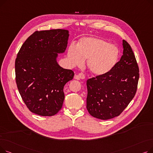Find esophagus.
I'll list each match as a JSON object with an SVG mask.
<instances>
[{
    "mask_svg": "<svg viewBox=\"0 0 153 153\" xmlns=\"http://www.w3.org/2000/svg\"><path fill=\"white\" fill-rule=\"evenodd\" d=\"M74 79L79 80V79H85V75L83 73H79L77 75L74 76Z\"/></svg>",
    "mask_w": 153,
    "mask_h": 153,
    "instance_id": "obj_1",
    "label": "esophagus"
}]
</instances>
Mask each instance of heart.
<instances>
[{
  "label": "heart",
  "instance_id": "b5f03b06",
  "mask_svg": "<svg viewBox=\"0 0 153 153\" xmlns=\"http://www.w3.org/2000/svg\"><path fill=\"white\" fill-rule=\"evenodd\" d=\"M68 58L72 66H81L84 60L91 73L96 76L107 74L116 65L119 58L118 48L106 40L97 37H84L77 45L72 43L68 50Z\"/></svg>",
  "mask_w": 153,
  "mask_h": 153
}]
</instances>
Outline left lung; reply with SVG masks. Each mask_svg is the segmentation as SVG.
I'll list each match as a JSON object with an SVG mask.
<instances>
[{"instance_id": "left-lung-1", "label": "left lung", "mask_w": 153, "mask_h": 153, "mask_svg": "<svg viewBox=\"0 0 153 153\" xmlns=\"http://www.w3.org/2000/svg\"><path fill=\"white\" fill-rule=\"evenodd\" d=\"M123 55L107 74L87 81V109L94 117L108 120L120 115L134 97L139 68L130 45L123 40Z\"/></svg>"}]
</instances>
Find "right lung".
I'll return each instance as SVG.
<instances>
[{
  "label": "right lung",
  "instance_id": "right-lung-1",
  "mask_svg": "<svg viewBox=\"0 0 153 153\" xmlns=\"http://www.w3.org/2000/svg\"><path fill=\"white\" fill-rule=\"evenodd\" d=\"M69 31H36L22 45L15 59V79L28 108L41 116H53L61 109L64 86L74 72L61 68L58 54L68 46Z\"/></svg>",
  "mask_w": 153,
  "mask_h": 153
}]
</instances>
